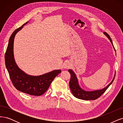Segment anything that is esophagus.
<instances>
[{"mask_svg":"<svg viewBox=\"0 0 123 123\" xmlns=\"http://www.w3.org/2000/svg\"><path fill=\"white\" fill-rule=\"evenodd\" d=\"M70 66V63L68 62H67L66 63H65L64 64H63V68H69V67Z\"/></svg>","mask_w":123,"mask_h":123,"instance_id":"34e87169","label":"esophagus"}]
</instances>
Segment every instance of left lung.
<instances>
[{
    "mask_svg": "<svg viewBox=\"0 0 123 123\" xmlns=\"http://www.w3.org/2000/svg\"><path fill=\"white\" fill-rule=\"evenodd\" d=\"M104 34L108 38L111 43L112 45H113L114 50L116 51V49H115L113 46L111 39L110 38L109 35L108 34H107L106 32H104ZM68 71L70 74V80L69 83V85L71 92H72L73 94L75 97L78 98L86 101L94 100L100 97L103 93L105 92L107 89L109 87V86L112 84L114 79L115 76H116V73H115L114 76L111 82L104 88L93 91H86L84 89H83L80 86V85L79 84L77 77L74 71L72 69H68Z\"/></svg>",
    "mask_w": 123,
    "mask_h": 123,
    "instance_id": "8db88e82",
    "label": "left lung"
}]
</instances>
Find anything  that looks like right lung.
<instances>
[{
  "instance_id": "obj_1",
  "label": "right lung",
  "mask_w": 123,
  "mask_h": 123,
  "mask_svg": "<svg viewBox=\"0 0 123 123\" xmlns=\"http://www.w3.org/2000/svg\"><path fill=\"white\" fill-rule=\"evenodd\" d=\"M28 22L16 30L11 36L5 54V63L11 81L16 88L32 96H40L46 92L54 78L61 71L60 69L54 70L40 76H34L26 74L19 68L14 56V38L16 34Z\"/></svg>"
}]
</instances>
